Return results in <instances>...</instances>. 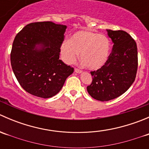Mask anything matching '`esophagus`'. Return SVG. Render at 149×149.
Here are the masks:
<instances>
[{
  "label": "esophagus",
  "instance_id": "34e87169",
  "mask_svg": "<svg viewBox=\"0 0 149 149\" xmlns=\"http://www.w3.org/2000/svg\"><path fill=\"white\" fill-rule=\"evenodd\" d=\"M75 72L77 73H82V70H80V69H79V68H75Z\"/></svg>",
  "mask_w": 149,
  "mask_h": 149
}]
</instances>
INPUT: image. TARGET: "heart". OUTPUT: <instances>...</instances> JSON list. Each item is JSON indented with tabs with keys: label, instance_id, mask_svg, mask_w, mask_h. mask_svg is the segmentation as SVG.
<instances>
[{
	"label": "heart",
	"instance_id": "heart-1",
	"mask_svg": "<svg viewBox=\"0 0 149 149\" xmlns=\"http://www.w3.org/2000/svg\"><path fill=\"white\" fill-rule=\"evenodd\" d=\"M110 41L106 36L90 31H79L66 40L61 47L65 63H73L79 58L91 70H98L105 65L110 54Z\"/></svg>",
	"mask_w": 149,
	"mask_h": 149
}]
</instances>
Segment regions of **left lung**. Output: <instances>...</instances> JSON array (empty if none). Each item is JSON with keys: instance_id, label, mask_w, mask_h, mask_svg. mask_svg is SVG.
<instances>
[{"instance_id": "obj_1", "label": "left lung", "mask_w": 149, "mask_h": 149, "mask_svg": "<svg viewBox=\"0 0 149 149\" xmlns=\"http://www.w3.org/2000/svg\"><path fill=\"white\" fill-rule=\"evenodd\" d=\"M107 31L113 42L112 52L103 67L91 72L93 80L87 86L89 95L101 102L124 94L134 82L138 69L136 41L123 30Z\"/></svg>"}]
</instances>
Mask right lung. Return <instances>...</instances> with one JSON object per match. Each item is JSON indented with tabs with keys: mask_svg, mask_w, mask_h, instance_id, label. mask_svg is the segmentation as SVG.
Instances as JSON below:
<instances>
[{
	"mask_svg": "<svg viewBox=\"0 0 149 149\" xmlns=\"http://www.w3.org/2000/svg\"><path fill=\"white\" fill-rule=\"evenodd\" d=\"M67 26L52 22H34L15 37L10 52L13 73L21 86L41 98L56 95L73 68L60 60Z\"/></svg>",
	"mask_w": 149,
	"mask_h": 149,
	"instance_id": "right-lung-1",
	"label": "right lung"
}]
</instances>
